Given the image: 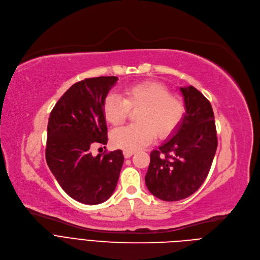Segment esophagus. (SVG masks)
<instances>
[{
	"label": "esophagus",
	"mask_w": 260,
	"mask_h": 260,
	"mask_svg": "<svg viewBox=\"0 0 260 260\" xmlns=\"http://www.w3.org/2000/svg\"><path fill=\"white\" fill-rule=\"evenodd\" d=\"M135 152H136V151H134V150H124V151H123V155H124L125 158H128V157H131L132 155H134Z\"/></svg>",
	"instance_id": "obj_1"
}]
</instances>
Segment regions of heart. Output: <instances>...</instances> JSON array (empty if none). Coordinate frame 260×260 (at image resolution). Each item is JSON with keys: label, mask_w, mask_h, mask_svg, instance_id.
Returning a JSON list of instances; mask_svg holds the SVG:
<instances>
[{"label": "heart", "mask_w": 260, "mask_h": 260, "mask_svg": "<svg viewBox=\"0 0 260 260\" xmlns=\"http://www.w3.org/2000/svg\"><path fill=\"white\" fill-rule=\"evenodd\" d=\"M137 109V123L116 128L111 136L112 143L121 149H139L152 142L155 135L168 137L178 126L185 111L181 98L170 93L166 85L156 81L129 85L123 89L122 98L111 93L103 106L106 120L113 125L123 123L129 110Z\"/></svg>", "instance_id": "obj_1"}]
</instances>
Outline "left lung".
Segmentation results:
<instances>
[{
    "instance_id": "left-lung-1",
    "label": "left lung",
    "mask_w": 260,
    "mask_h": 260,
    "mask_svg": "<svg viewBox=\"0 0 260 260\" xmlns=\"http://www.w3.org/2000/svg\"><path fill=\"white\" fill-rule=\"evenodd\" d=\"M180 90L186 113L171 138L150 153L145 176L148 190L166 202L186 199L202 186L218 142L210 102L191 85Z\"/></svg>"
}]
</instances>
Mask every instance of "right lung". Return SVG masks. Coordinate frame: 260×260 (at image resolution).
<instances>
[{
  "mask_svg": "<svg viewBox=\"0 0 260 260\" xmlns=\"http://www.w3.org/2000/svg\"><path fill=\"white\" fill-rule=\"evenodd\" d=\"M118 80L87 78L73 84L52 109L47 125L46 161L64 192L85 205H98L113 194L123 165L121 150L92 156L95 143L107 144L103 106Z\"/></svg>",
  "mask_w": 260,
  "mask_h": 260,
  "instance_id": "obj_1",
  "label": "right lung"
}]
</instances>
